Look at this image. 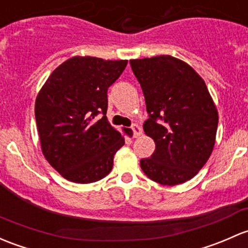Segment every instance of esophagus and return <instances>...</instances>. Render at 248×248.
<instances>
[{
	"label": "esophagus",
	"mask_w": 248,
	"mask_h": 248,
	"mask_svg": "<svg viewBox=\"0 0 248 248\" xmlns=\"http://www.w3.org/2000/svg\"><path fill=\"white\" fill-rule=\"evenodd\" d=\"M132 131H133V137L134 138H138L141 135V128H140L139 124H132Z\"/></svg>",
	"instance_id": "esophagus-1"
}]
</instances>
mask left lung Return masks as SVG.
Returning <instances> with one entry per match:
<instances>
[{"label":"left lung","instance_id":"1","mask_svg":"<svg viewBox=\"0 0 248 248\" xmlns=\"http://www.w3.org/2000/svg\"><path fill=\"white\" fill-rule=\"evenodd\" d=\"M129 62L145 96L144 131L155 142L153 155L140 166L159 184L184 183L204 166L215 145L218 115L212 96L181 59L157 56Z\"/></svg>","mask_w":248,"mask_h":248}]
</instances>
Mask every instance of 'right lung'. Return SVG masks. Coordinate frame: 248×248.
I'll use <instances>...</instances> for the list:
<instances>
[{"mask_svg":"<svg viewBox=\"0 0 248 248\" xmlns=\"http://www.w3.org/2000/svg\"><path fill=\"white\" fill-rule=\"evenodd\" d=\"M127 62L72 57L52 72L39 91L35 121L41 151L67 181L93 183L113 169L114 155L124 139L106 116L107 91ZM98 113L104 115L100 120L95 119Z\"/></svg>","mask_w":248,"mask_h":248,"instance_id":"right-lung-1","label":"right lung"}]
</instances>
